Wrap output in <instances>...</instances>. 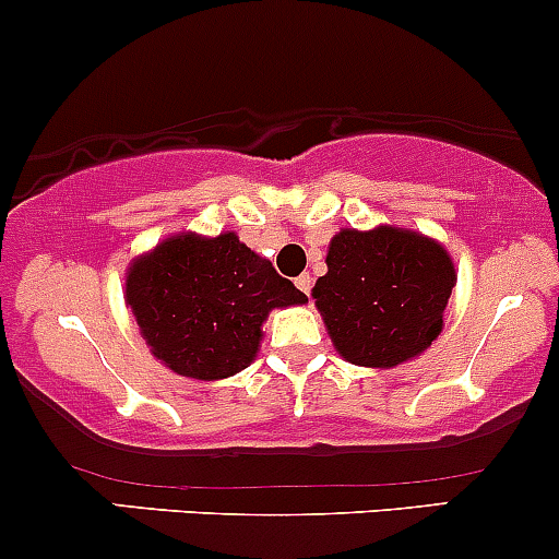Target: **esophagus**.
Masks as SVG:
<instances>
[{
  "instance_id": "esophagus-1",
  "label": "esophagus",
  "mask_w": 559,
  "mask_h": 559,
  "mask_svg": "<svg viewBox=\"0 0 559 559\" xmlns=\"http://www.w3.org/2000/svg\"><path fill=\"white\" fill-rule=\"evenodd\" d=\"M295 284H297V289H299V292H305V295L310 297V289H313V278H310V273H302V275H299V278L295 281Z\"/></svg>"
}]
</instances>
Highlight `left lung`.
<instances>
[{"label":"left lung","instance_id":"8db88e82","mask_svg":"<svg viewBox=\"0 0 559 559\" xmlns=\"http://www.w3.org/2000/svg\"><path fill=\"white\" fill-rule=\"evenodd\" d=\"M455 281L439 240L391 225L345 227L329 243L313 299L345 361L391 369L439 337Z\"/></svg>","mask_w":559,"mask_h":559}]
</instances>
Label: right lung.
Segmentation results:
<instances>
[{"label": "right lung", "instance_id": "add662e5", "mask_svg": "<svg viewBox=\"0 0 559 559\" xmlns=\"http://www.w3.org/2000/svg\"><path fill=\"white\" fill-rule=\"evenodd\" d=\"M308 297L235 233H179L136 257L126 273L141 337L181 378L222 380L254 361L273 308Z\"/></svg>", "mask_w": 559, "mask_h": 559}]
</instances>
